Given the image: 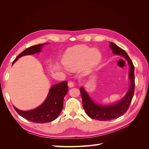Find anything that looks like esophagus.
<instances>
[{"mask_svg":"<svg viewBox=\"0 0 149 149\" xmlns=\"http://www.w3.org/2000/svg\"><path fill=\"white\" fill-rule=\"evenodd\" d=\"M68 86L69 88H73L74 87V83L72 81H69L68 83Z\"/></svg>","mask_w":149,"mask_h":149,"instance_id":"obj_1","label":"esophagus"}]
</instances>
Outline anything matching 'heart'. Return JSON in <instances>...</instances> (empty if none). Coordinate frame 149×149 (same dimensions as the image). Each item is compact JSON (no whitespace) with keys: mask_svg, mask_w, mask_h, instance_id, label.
Here are the masks:
<instances>
[{"mask_svg":"<svg viewBox=\"0 0 149 149\" xmlns=\"http://www.w3.org/2000/svg\"><path fill=\"white\" fill-rule=\"evenodd\" d=\"M100 51L86 45H78L67 49L63 56L64 65L71 70H76L84 65V70L96 67L101 60Z\"/></svg>","mask_w":149,"mask_h":149,"instance_id":"1","label":"heart"}]
</instances>
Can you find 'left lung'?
I'll return each instance as SVG.
<instances>
[{"label":"left lung","instance_id":"left-lung-1","mask_svg":"<svg viewBox=\"0 0 149 149\" xmlns=\"http://www.w3.org/2000/svg\"><path fill=\"white\" fill-rule=\"evenodd\" d=\"M109 47L114 54L123 56L127 60L129 66V79L130 86L125 95L121 100L109 105H102L95 102L89 96L85 89L83 86L81 88V95L86 113L90 118L99 120H109L123 116L129 107L134 93L135 76L134 66L132 61L130 59L127 53L115 43L110 42Z\"/></svg>","mask_w":149,"mask_h":149}]
</instances>
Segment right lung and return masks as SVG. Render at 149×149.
<instances>
[{
  "mask_svg": "<svg viewBox=\"0 0 149 149\" xmlns=\"http://www.w3.org/2000/svg\"><path fill=\"white\" fill-rule=\"evenodd\" d=\"M48 43L37 45L26 48L18 55L12 65L19 58L34 55L42 51V47ZM68 91V82L66 81L52 86L49 90L47 98L41 105L30 111H22L13 106L15 110L22 118L30 122L36 123H46L56 119L63 107L64 97Z\"/></svg>",
  "mask_w": 149,
  "mask_h": 149,
  "instance_id": "1",
  "label": "right lung"
}]
</instances>
